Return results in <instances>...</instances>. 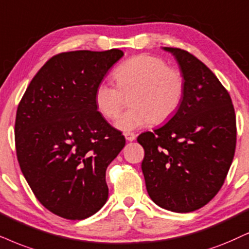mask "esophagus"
I'll return each instance as SVG.
<instances>
[{"mask_svg":"<svg viewBox=\"0 0 249 249\" xmlns=\"http://www.w3.org/2000/svg\"><path fill=\"white\" fill-rule=\"evenodd\" d=\"M124 135H125V139L127 141H133L135 140V138H137V134L132 133V132H126V133H124Z\"/></svg>","mask_w":249,"mask_h":249,"instance_id":"obj_1","label":"esophagus"}]
</instances>
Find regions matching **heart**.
<instances>
[{
	"mask_svg": "<svg viewBox=\"0 0 249 249\" xmlns=\"http://www.w3.org/2000/svg\"><path fill=\"white\" fill-rule=\"evenodd\" d=\"M114 78L118 87L106 81L100 83L94 90V103L103 117L111 119L124 106V96L132 94V108L115 122L121 131H134L168 121L181 105L184 77L156 56H133L116 69Z\"/></svg>",
	"mask_w": 249,
	"mask_h": 249,
	"instance_id": "b5f03b06",
	"label": "heart"
}]
</instances>
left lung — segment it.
<instances>
[{"instance_id":"1","label":"left lung","mask_w":249,"mask_h":249,"mask_svg":"<svg viewBox=\"0 0 249 249\" xmlns=\"http://www.w3.org/2000/svg\"><path fill=\"white\" fill-rule=\"evenodd\" d=\"M174 55L185 80L176 114L153 132L138 137L141 169L150 199L175 213L200 209L221 190L233 161L237 127L231 97L221 81L186 50Z\"/></svg>"}]
</instances>
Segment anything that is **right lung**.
<instances>
[{"instance_id":"add662e5","label":"right lung","mask_w":249,"mask_h":249,"mask_svg":"<svg viewBox=\"0 0 249 249\" xmlns=\"http://www.w3.org/2000/svg\"><path fill=\"white\" fill-rule=\"evenodd\" d=\"M124 53L75 50L37 71L18 106L17 159L36 199L67 219H85L108 199L106 170L124 135L97 111L94 90Z\"/></svg>"}]
</instances>
